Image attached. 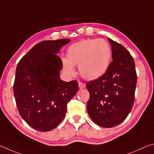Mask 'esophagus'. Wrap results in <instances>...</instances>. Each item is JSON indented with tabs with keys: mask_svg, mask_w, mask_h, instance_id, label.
Here are the masks:
<instances>
[{
	"mask_svg": "<svg viewBox=\"0 0 154 154\" xmlns=\"http://www.w3.org/2000/svg\"><path fill=\"white\" fill-rule=\"evenodd\" d=\"M79 88H80V89H82V88H84L86 87V85L85 84V83H82V82H79Z\"/></svg>",
	"mask_w": 154,
	"mask_h": 154,
	"instance_id": "obj_1",
	"label": "esophagus"
}]
</instances>
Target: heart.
I'll use <instances>...</instances> for the list:
<instances>
[{
    "instance_id": "1",
    "label": "heart",
    "mask_w": 154,
    "mask_h": 154,
    "mask_svg": "<svg viewBox=\"0 0 154 154\" xmlns=\"http://www.w3.org/2000/svg\"><path fill=\"white\" fill-rule=\"evenodd\" d=\"M66 57L61 59L65 74L74 76L75 74L74 66L79 65L80 75L87 80H93L101 77L108 69L112 49L103 39H83L67 48Z\"/></svg>"
}]
</instances>
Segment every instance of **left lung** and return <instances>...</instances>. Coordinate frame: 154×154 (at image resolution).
Masks as SVG:
<instances>
[{
	"label": "left lung",
	"mask_w": 154,
	"mask_h": 154,
	"mask_svg": "<svg viewBox=\"0 0 154 154\" xmlns=\"http://www.w3.org/2000/svg\"><path fill=\"white\" fill-rule=\"evenodd\" d=\"M112 61L104 75L88 82L87 112L94 122L111 128L122 122L133 106L137 85L134 61L125 47L108 38Z\"/></svg>",
	"instance_id": "1"
}]
</instances>
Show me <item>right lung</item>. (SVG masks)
I'll list each match as a JSON object with an SVG mask.
<instances>
[{"instance_id":"1","label":"right lung","mask_w":154,"mask_h":154,"mask_svg":"<svg viewBox=\"0 0 154 154\" xmlns=\"http://www.w3.org/2000/svg\"><path fill=\"white\" fill-rule=\"evenodd\" d=\"M69 39L45 40L32 47L16 68L13 93L19 113L28 125L46 132L64 119L67 104L79 91L76 80H60L62 61L57 55Z\"/></svg>"}]
</instances>
